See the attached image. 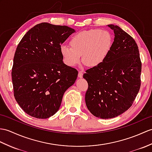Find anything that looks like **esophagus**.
<instances>
[{
  "label": "esophagus",
  "mask_w": 152,
  "mask_h": 152,
  "mask_svg": "<svg viewBox=\"0 0 152 152\" xmlns=\"http://www.w3.org/2000/svg\"><path fill=\"white\" fill-rule=\"evenodd\" d=\"M83 72L82 71V70H80L78 72V77H80V78H82L83 77Z\"/></svg>",
  "instance_id": "obj_1"
}]
</instances>
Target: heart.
Segmentation results:
<instances>
[{"instance_id":"obj_1","label":"heart","mask_w":152,"mask_h":152,"mask_svg":"<svg viewBox=\"0 0 152 152\" xmlns=\"http://www.w3.org/2000/svg\"><path fill=\"white\" fill-rule=\"evenodd\" d=\"M113 44L111 34L107 30L91 29L77 33L70 39V45L60 48L63 61L74 66L82 60L89 66L100 65L106 59Z\"/></svg>"}]
</instances>
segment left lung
<instances>
[{
  "instance_id": "obj_1",
  "label": "left lung",
  "mask_w": 152,
  "mask_h": 152,
  "mask_svg": "<svg viewBox=\"0 0 152 152\" xmlns=\"http://www.w3.org/2000/svg\"><path fill=\"white\" fill-rule=\"evenodd\" d=\"M115 38L111 51L100 65L87 69L86 103L96 117L107 119L121 115L132 106L140 87L142 63L133 37L119 26L109 24Z\"/></svg>"
}]
</instances>
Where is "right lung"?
<instances>
[{
	"mask_svg": "<svg viewBox=\"0 0 152 152\" xmlns=\"http://www.w3.org/2000/svg\"><path fill=\"white\" fill-rule=\"evenodd\" d=\"M75 30L42 23L27 31L17 46L12 77L13 94L24 111L37 118L57 112L77 70L63 62L61 45Z\"/></svg>",
	"mask_w": 152,
	"mask_h": 152,
	"instance_id": "add662e5",
	"label": "right lung"
}]
</instances>
